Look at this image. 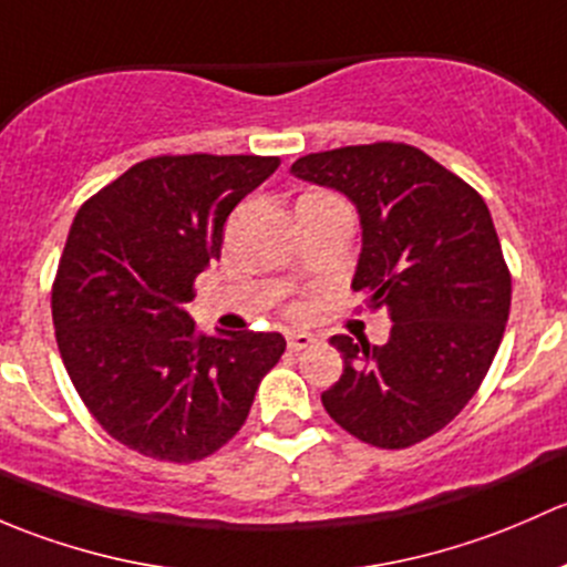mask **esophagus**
I'll use <instances>...</instances> for the list:
<instances>
[{
    "label": "esophagus",
    "mask_w": 567,
    "mask_h": 567,
    "mask_svg": "<svg viewBox=\"0 0 567 567\" xmlns=\"http://www.w3.org/2000/svg\"><path fill=\"white\" fill-rule=\"evenodd\" d=\"M313 341H317V338H313L311 332H289V336H286V343H289L291 352H302V349L311 347Z\"/></svg>",
    "instance_id": "esophagus-1"
}]
</instances>
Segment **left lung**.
Segmentation results:
<instances>
[{"label":"left lung","mask_w":567,"mask_h":567,"mask_svg":"<svg viewBox=\"0 0 567 567\" xmlns=\"http://www.w3.org/2000/svg\"><path fill=\"white\" fill-rule=\"evenodd\" d=\"M343 194L363 229L352 289L384 308L382 347L332 336L343 373L327 414L369 445L410 447L445 429L475 395L511 313V272L477 190L410 144H360L291 163Z\"/></svg>","instance_id":"left-lung-1"}]
</instances>
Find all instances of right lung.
<instances>
[{"label":"right lung","instance_id":"1","mask_svg":"<svg viewBox=\"0 0 567 567\" xmlns=\"http://www.w3.org/2000/svg\"><path fill=\"white\" fill-rule=\"evenodd\" d=\"M261 155L136 163L75 215L51 291L56 347L92 417L131 451L190 464L240 431L281 332L198 336L185 302L224 224L276 168Z\"/></svg>","mask_w":567,"mask_h":567}]
</instances>
